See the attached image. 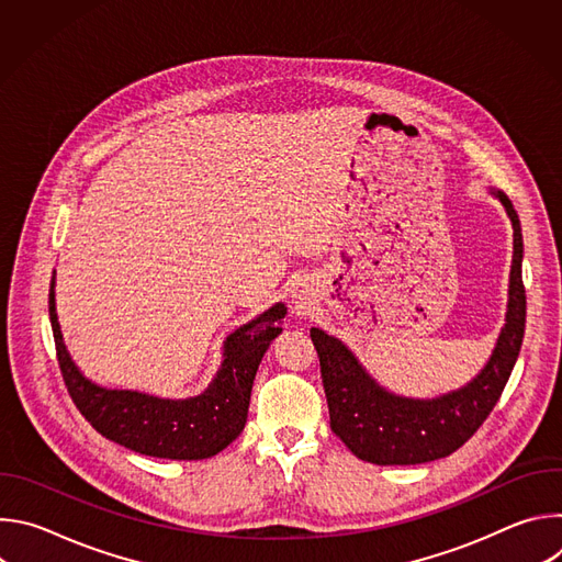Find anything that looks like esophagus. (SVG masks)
I'll return each mask as SVG.
<instances>
[{
  "label": "esophagus",
  "instance_id": "34e87169",
  "mask_svg": "<svg viewBox=\"0 0 562 562\" xmlns=\"http://www.w3.org/2000/svg\"><path fill=\"white\" fill-rule=\"evenodd\" d=\"M293 300H295V308H297V311L306 308V297H304L302 293H295V295H293Z\"/></svg>",
  "mask_w": 562,
  "mask_h": 562
}]
</instances>
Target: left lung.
<instances>
[{"instance_id":"1","label":"left lung","mask_w":562,"mask_h":562,"mask_svg":"<svg viewBox=\"0 0 562 562\" xmlns=\"http://www.w3.org/2000/svg\"><path fill=\"white\" fill-rule=\"evenodd\" d=\"M514 228L507 313L496 347L464 386L438 397H407L384 389L338 338L313 327L311 340L319 358L331 431L364 462L423 464L451 456L487 420L518 360L527 300L522 286V231L512 200L498 191Z\"/></svg>"}]
</instances>
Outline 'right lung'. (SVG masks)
<instances>
[{
  "label": "right lung",
  "mask_w": 562,
  "mask_h": 562,
  "mask_svg": "<svg viewBox=\"0 0 562 562\" xmlns=\"http://www.w3.org/2000/svg\"><path fill=\"white\" fill-rule=\"evenodd\" d=\"M50 327L66 389L95 431L144 456L204 460L226 449L247 425L258 367L282 334L284 302L226 336L222 364L209 386L191 397H159L133 389H109L87 378L66 351L55 308V271L48 293Z\"/></svg>",
  "instance_id": "obj_1"
}]
</instances>
